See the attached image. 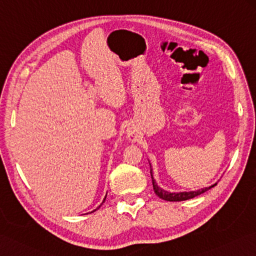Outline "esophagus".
<instances>
[{
    "instance_id": "obj_1",
    "label": "esophagus",
    "mask_w": 256,
    "mask_h": 256,
    "mask_svg": "<svg viewBox=\"0 0 256 256\" xmlns=\"http://www.w3.org/2000/svg\"><path fill=\"white\" fill-rule=\"evenodd\" d=\"M127 136L129 138V140L132 142H136L138 140V135L136 130H134V129H127Z\"/></svg>"
}]
</instances>
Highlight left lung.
Masks as SVG:
<instances>
[{
  "mask_svg": "<svg viewBox=\"0 0 256 256\" xmlns=\"http://www.w3.org/2000/svg\"><path fill=\"white\" fill-rule=\"evenodd\" d=\"M150 176H152V181H153V188H154V192L156 194V196H160V199H163L165 201H184V200H189L194 198L196 196H200L204 192L208 191L209 189H212L214 186H217V182L214 183V184L207 186V188H204V189H199V190H196V191H189V192H168L166 190L162 189V188L158 186V183H156L155 178H153V168H152V165H150Z\"/></svg>",
  "mask_w": 256,
  "mask_h": 256,
  "instance_id": "1",
  "label": "left lung"
}]
</instances>
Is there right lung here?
Returning a JSON list of instances; mask_svg holds the SVG:
<instances>
[{"mask_svg": "<svg viewBox=\"0 0 256 256\" xmlns=\"http://www.w3.org/2000/svg\"><path fill=\"white\" fill-rule=\"evenodd\" d=\"M106 198H104V199H103V202H104V200H106ZM103 202H102V204H103ZM101 204H100V206H101ZM100 206H98V207L96 209H98V208H100ZM96 209H94V210H93V212H96Z\"/></svg>", "mask_w": 256, "mask_h": 256, "instance_id": "add662e5", "label": "right lung"}]
</instances>
